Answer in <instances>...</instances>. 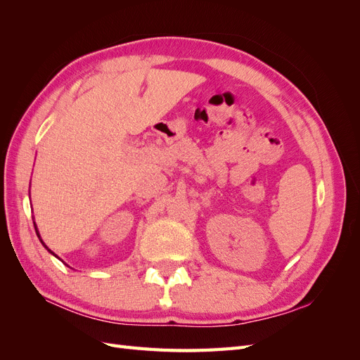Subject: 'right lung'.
<instances>
[{
    "label": "right lung",
    "mask_w": 360,
    "mask_h": 360,
    "mask_svg": "<svg viewBox=\"0 0 360 360\" xmlns=\"http://www.w3.org/2000/svg\"><path fill=\"white\" fill-rule=\"evenodd\" d=\"M34 226H36V233H37V236H39V238H40V242H41V245H43V246H45V248H46V249L49 250V252H51V254H53V252H52V250H51V249H49V248H48V246L45 245V242H43V240H41V237H40V234H39V230H37V225H36V224H34ZM53 255H56V254H53ZM56 257H57V255H56ZM57 258H58V257H57Z\"/></svg>",
    "instance_id": "right-lung-1"
}]
</instances>
